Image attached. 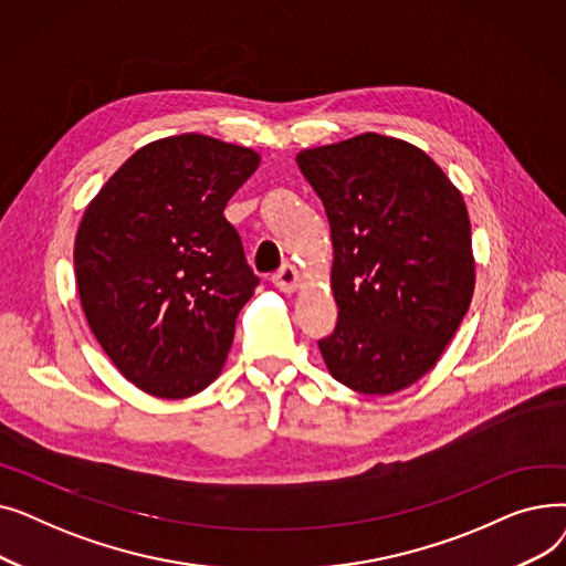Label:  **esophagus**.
Segmentation results:
<instances>
[{"instance_id":"34e87169","label":"esophagus","mask_w":566,"mask_h":566,"mask_svg":"<svg viewBox=\"0 0 566 566\" xmlns=\"http://www.w3.org/2000/svg\"><path fill=\"white\" fill-rule=\"evenodd\" d=\"M273 284H275L282 293H293V291H298V286H301V273L295 271L293 265H284L282 271L273 277Z\"/></svg>"}]
</instances>
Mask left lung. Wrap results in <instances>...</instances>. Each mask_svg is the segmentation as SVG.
I'll list each match as a JSON object with an SVG mask.
<instances>
[{
	"label": "left lung",
	"mask_w": 566,
	"mask_h": 566,
	"mask_svg": "<svg viewBox=\"0 0 566 566\" xmlns=\"http://www.w3.org/2000/svg\"><path fill=\"white\" fill-rule=\"evenodd\" d=\"M333 235L335 333L325 367L360 395L420 380L461 325L474 291L463 195L422 151L365 133L295 156Z\"/></svg>",
	"instance_id": "1"
}]
</instances>
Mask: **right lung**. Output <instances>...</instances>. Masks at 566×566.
<instances>
[{
  "instance_id": "1",
  "label": "right lung",
  "mask_w": 566,
  "mask_h": 566,
  "mask_svg": "<svg viewBox=\"0 0 566 566\" xmlns=\"http://www.w3.org/2000/svg\"><path fill=\"white\" fill-rule=\"evenodd\" d=\"M259 154L186 133L142 146L86 206L75 282L88 328L139 390L186 399L227 360L259 277L224 206Z\"/></svg>"
}]
</instances>
